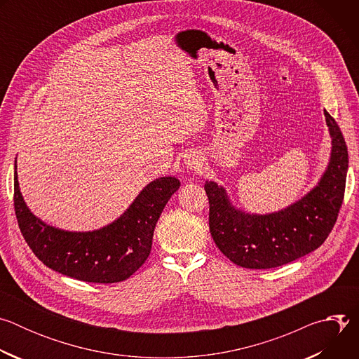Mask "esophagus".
Instances as JSON below:
<instances>
[{
	"label": "esophagus",
	"mask_w": 359,
	"mask_h": 359,
	"mask_svg": "<svg viewBox=\"0 0 359 359\" xmlns=\"http://www.w3.org/2000/svg\"><path fill=\"white\" fill-rule=\"evenodd\" d=\"M184 165L187 169L193 170V172H200L203 168V156L201 153L197 150H191L189 151L187 155L184 156Z\"/></svg>",
	"instance_id": "esophagus-1"
}]
</instances>
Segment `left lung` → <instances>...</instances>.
Wrapping results in <instances>:
<instances>
[{
    "mask_svg": "<svg viewBox=\"0 0 359 359\" xmlns=\"http://www.w3.org/2000/svg\"><path fill=\"white\" fill-rule=\"evenodd\" d=\"M331 158L318 184L288 208L251 215L236 209L223 186L206 182L209 226L219 250L245 269H274L317 250L331 233L345 193L348 150L335 119L324 111Z\"/></svg>",
    "mask_w": 359,
    "mask_h": 359,
    "instance_id": "obj_1",
    "label": "left lung"
}]
</instances>
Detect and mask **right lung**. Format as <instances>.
Returning <instances> with one entry per match:
<instances>
[{"instance_id":"right-lung-1","label":"right lung","mask_w":359,"mask_h":359,"mask_svg":"<svg viewBox=\"0 0 359 359\" xmlns=\"http://www.w3.org/2000/svg\"><path fill=\"white\" fill-rule=\"evenodd\" d=\"M179 187L176 177H159L114 223L93 231H65L45 224L27 208L15 161L14 208L27 244L46 267L81 281L111 284L129 278L147 260L156 223Z\"/></svg>"}]
</instances>
